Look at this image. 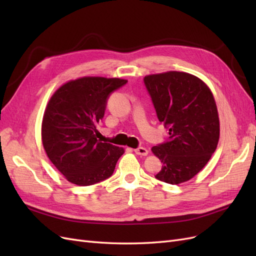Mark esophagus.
<instances>
[{
  "label": "esophagus",
  "mask_w": 256,
  "mask_h": 256,
  "mask_svg": "<svg viewBox=\"0 0 256 256\" xmlns=\"http://www.w3.org/2000/svg\"><path fill=\"white\" fill-rule=\"evenodd\" d=\"M134 152L136 154H140V156H147V154H148V150H147L145 147H138V148H136Z\"/></svg>",
  "instance_id": "esophagus-1"
}]
</instances>
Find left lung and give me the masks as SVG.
Returning a JSON list of instances; mask_svg holds the SVG:
<instances>
[{"mask_svg":"<svg viewBox=\"0 0 256 256\" xmlns=\"http://www.w3.org/2000/svg\"><path fill=\"white\" fill-rule=\"evenodd\" d=\"M158 120L168 128V141L154 146L162 162L157 180L171 184L190 180L212 158L220 138L216 100L208 85L184 72L145 76Z\"/></svg>","mask_w":256,"mask_h":256,"instance_id":"left-lung-1","label":"left lung"}]
</instances>
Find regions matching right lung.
<instances>
[{
	"label": "right lung",
	"instance_id": "right-lung-1",
	"mask_svg": "<svg viewBox=\"0 0 256 256\" xmlns=\"http://www.w3.org/2000/svg\"><path fill=\"white\" fill-rule=\"evenodd\" d=\"M127 80L82 76L54 92L46 106L42 141L48 158L68 182L90 186L110 177L122 147L98 140L106 99Z\"/></svg>",
	"mask_w": 256,
	"mask_h": 256
}]
</instances>
